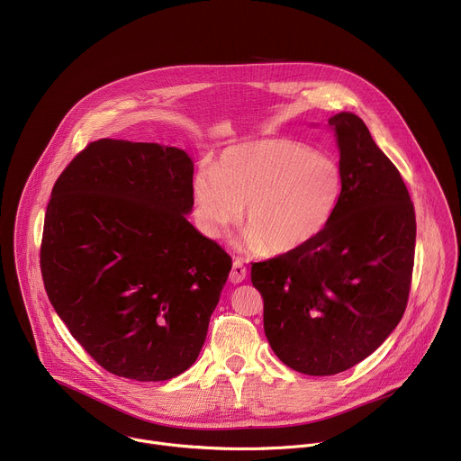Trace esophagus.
<instances>
[{"mask_svg":"<svg viewBox=\"0 0 461 461\" xmlns=\"http://www.w3.org/2000/svg\"><path fill=\"white\" fill-rule=\"evenodd\" d=\"M246 279V267L242 265L240 258H235L233 260V267H231V272H230V281L233 285H239Z\"/></svg>","mask_w":461,"mask_h":461,"instance_id":"1","label":"esophagus"}]
</instances>
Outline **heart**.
Returning <instances> with one entry per match:
<instances>
[{"label": "heart", "instance_id": "b5f03b06", "mask_svg": "<svg viewBox=\"0 0 461 461\" xmlns=\"http://www.w3.org/2000/svg\"><path fill=\"white\" fill-rule=\"evenodd\" d=\"M343 191L334 157L290 139H257L226 149L193 176L194 213L206 235L222 239L242 221L251 253H292L330 224Z\"/></svg>", "mask_w": 461, "mask_h": 461}]
</instances>
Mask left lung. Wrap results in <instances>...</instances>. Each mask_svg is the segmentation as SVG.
Instances as JSON below:
<instances>
[{
    "instance_id": "8db88e82",
    "label": "left lung",
    "mask_w": 461,
    "mask_h": 461,
    "mask_svg": "<svg viewBox=\"0 0 461 461\" xmlns=\"http://www.w3.org/2000/svg\"><path fill=\"white\" fill-rule=\"evenodd\" d=\"M343 191L326 230L304 248L253 262L276 356L308 375H334L368 357L402 321L414 268L409 189L352 113L328 120Z\"/></svg>"
}]
</instances>
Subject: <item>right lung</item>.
<instances>
[{"instance_id":"right-lung-1","label":"right lung","mask_w":461,"mask_h":461,"mask_svg":"<svg viewBox=\"0 0 461 461\" xmlns=\"http://www.w3.org/2000/svg\"><path fill=\"white\" fill-rule=\"evenodd\" d=\"M191 208V158L158 144L91 142L52 187L45 292L114 375L166 381L201 354L231 257L187 222Z\"/></svg>"}]
</instances>
